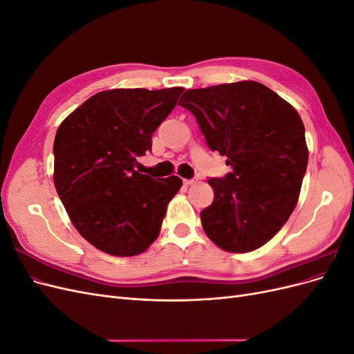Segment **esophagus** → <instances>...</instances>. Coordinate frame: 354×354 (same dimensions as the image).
Returning a JSON list of instances; mask_svg holds the SVG:
<instances>
[{
  "label": "esophagus",
  "instance_id": "esophagus-1",
  "mask_svg": "<svg viewBox=\"0 0 354 354\" xmlns=\"http://www.w3.org/2000/svg\"><path fill=\"white\" fill-rule=\"evenodd\" d=\"M183 183H185V186H192L194 183H196V180L195 178H185Z\"/></svg>",
  "mask_w": 354,
  "mask_h": 354
}]
</instances>
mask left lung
I'll use <instances>...</instances> for the list:
<instances>
[{
    "label": "left lung",
    "mask_w": 354,
    "mask_h": 354,
    "mask_svg": "<svg viewBox=\"0 0 354 354\" xmlns=\"http://www.w3.org/2000/svg\"><path fill=\"white\" fill-rule=\"evenodd\" d=\"M180 100L195 115L211 151L233 168L208 181L214 201L201 212L203 230L223 251L260 248L298 202L308 159L301 118L257 81L187 90Z\"/></svg>",
    "instance_id": "left-lung-1"
}]
</instances>
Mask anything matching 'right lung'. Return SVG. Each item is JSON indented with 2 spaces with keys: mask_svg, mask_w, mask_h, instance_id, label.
Returning <instances> with one entry per match:
<instances>
[{
  "mask_svg": "<svg viewBox=\"0 0 354 354\" xmlns=\"http://www.w3.org/2000/svg\"><path fill=\"white\" fill-rule=\"evenodd\" d=\"M185 88H113L91 95L59 125L55 186L81 236L115 257L145 252L159 236L183 181L134 169Z\"/></svg>",
  "mask_w": 354,
  "mask_h": 354,
  "instance_id": "right-lung-1",
  "label": "right lung"
}]
</instances>
